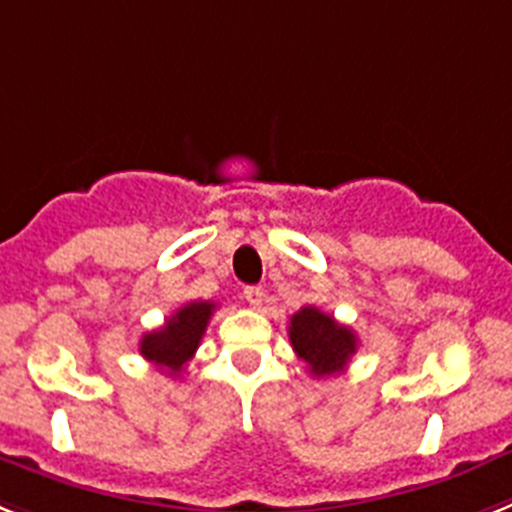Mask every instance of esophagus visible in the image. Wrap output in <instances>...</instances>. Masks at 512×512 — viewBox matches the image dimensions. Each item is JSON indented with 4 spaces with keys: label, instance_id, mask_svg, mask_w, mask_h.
<instances>
[{
    "label": "esophagus",
    "instance_id": "1",
    "mask_svg": "<svg viewBox=\"0 0 512 512\" xmlns=\"http://www.w3.org/2000/svg\"><path fill=\"white\" fill-rule=\"evenodd\" d=\"M244 299H247V304L250 306H262V301H265V291H262V286H247L244 288Z\"/></svg>",
    "mask_w": 512,
    "mask_h": 512
}]
</instances>
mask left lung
<instances>
[{
  "label": "left lung",
  "instance_id": "1",
  "mask_svg": "<svg viewBox=\"0 0 512 512\" xmlns=\"http://www.w3.org/2000/svg\"><path fill=\"white\" fill-rule=\"evenodd\" d=\"M288 337L301 361L314 376H335L345 371L348 361L358 350V337L350 327L335 322V317L319 311L317 306H304L296 311L288 324Z\"/></svg>",
  "mask_w": 512,
  "mask_h": 512
}]
</instances>
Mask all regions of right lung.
I'll return each mask as SVG.
<instances>
[{
    "instance_id": "right-lung-1",
    "label": "right lung",
    "mask_w": 512,
    "mask_h": 512,
    "mask_svg": "<svg viewBox=\"0 0 512 512\" xmlns=\"http://www.w3.org/2000/svg\"><path fill=\"white\" fill-rule=\"evenodd\" d=\"M213 309H216L213 301H190V304L180 306L164 322V327L146 332L141 337V355L149 363H154V366L177 376L182 368L188 366V361L195 355L198 345H201V337L206 335Z\"/></svg>"
}]
</instances>
